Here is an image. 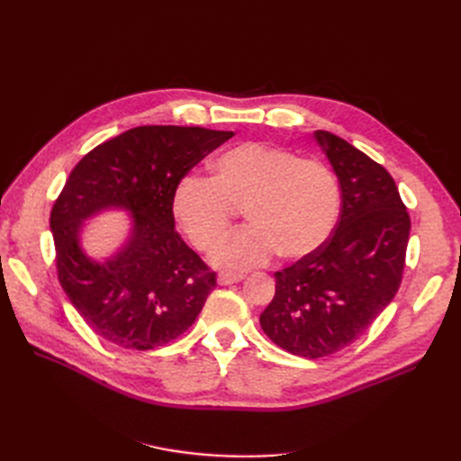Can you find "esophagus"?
Wrapping results in <instances>:
<instances>
[{"instance_id": "1", "label": "esophagus", "mask_w": 461, "mask_h": 461, "mask_svg": "<svg viewBox=\"0 0 461 461\" xmlns=\"http://www.w3.org/2000/svg\"><path fill=\"white\" fill-rule=\"evenodd\" d=\"M244 278V275H230V273H221L217 276V283L221 286H227V285H234V283H240Z\"/></svg>"}]
</instances>
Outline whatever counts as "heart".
<instances>
[{
  "label": "heart",
  "instance_id": "heart-1",
  "mask_svg": "<svg viewBox=\"0 0 461 461\" xmlns=\"http://www.w3.org/2000/svg\"><path fill=\"white\" fill-rule=\"evenodd\" d=\"M234 207L244 209L249 225L215 252L213 265L222 271L259 267L278 252L290 261L315 254L339 221L340 186L325 163L246 142L221 153L212 178L188 175L173 194V215L200 252L225 239Z\"/></svg>",
  "mask_w": 461,
  "mask_h": 461
}]
</instances>
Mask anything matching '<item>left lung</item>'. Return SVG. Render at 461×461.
<instances>
[{
	"mask_svg": "<svg viewBox=\"0 0 461 461\" xmlns=\"http://www.w3.org/2000/svg\"><path fill=\"white\" fill-rule=\"evenodd\" d=\"M315 140L339 178L340 217L315 254L275 273V298L259 315L276 346L310 359L344 350L393 302L411 229L383 165L327 131Z\"/></svg>",
	"mask_w": 461,
	"mask_h": 461,
	"instance_id": "obj_1",
	"label": "left lung"
}]
</instances>
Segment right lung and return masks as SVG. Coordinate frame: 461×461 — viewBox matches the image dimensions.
<instances>
[{
    "label": "right lung",
    "mask_w": 461,
    "mask_h": 461,
    "mask_svg": "<svg viewBox=\"0 0 461 461\" xmlns=\"http://www.w3.org/2000/svg\"><path fill=\"white\" fill-rule=\"evenodd\" d=\"M234 132L136 127L94 148L68 175L50 229L68 302L104 340L153 350L192 327L215 273L175 230L176 185ZM111 208L131 215L128 240L97 262L81 248L84 222Z\"/></svg>",
    "instance_id": "add662e5"
}]
</instances>
